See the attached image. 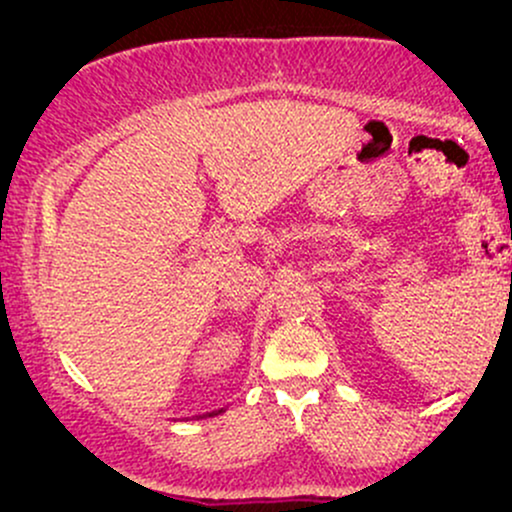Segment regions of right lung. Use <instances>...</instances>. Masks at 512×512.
I'll return each mask as SVG.
<instances>
[{
	"label": "right lung",
	"mask_w": 512,
	"mask_h": 512,
	"mask_svg": "<svg viewBox=\"0 0 512 512\" xmlns=\"http://www.w3.org/2000/svg\"><path fill=\"white\" fill-rule=\"evenodd\" d=\"M221 411H223V409H219V411H211V414H209V416H214V414H221Z\"/></svg>",
	"instance_id": "right-lung-1"
}]
</instances>
